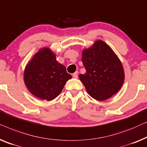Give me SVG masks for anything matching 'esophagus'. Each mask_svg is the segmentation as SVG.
Listing matches in <instances>:
<instances>
[{"mask_svg":"<svg viewBox=\"0 0 147 147\" xmlns=\"http://www.w3.org/2000/svg\"><path fill=\"white\" fill-rule=\"evenodd\" d=\"M73 76L74 78H78V71H76L75 73H73Z\"/></svg>","mask_w":147,"mask_h":147,"instance_id":"34e87169","label":"esophagus"}]
</instances>
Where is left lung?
Segmentation results:
<instances>
[{"label": "left lung", "mask_w": 147, "mask_h": 147, "mask_svg": "<svg viewBox=\"0 0 147 147\" xmlns=\"http://www.w3.org/2000/svg\"><path fill=\"white\" fill-rule=\"evenodd\" d=\"M86 73L78 76L90 96L105 100L119 91L125 79L122 64L110 47L98 40L82 52Z\"/></svg>", "instance_id": "left-lung-1"}]
</instances>
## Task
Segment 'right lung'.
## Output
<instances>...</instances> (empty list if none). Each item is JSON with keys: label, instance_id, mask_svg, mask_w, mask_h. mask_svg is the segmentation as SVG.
<instances>
[{"label": "right lung", "instance_id": "1", "mask_svg": "<svg viewBox=\"0 0 147 147\" xmlns=\"http://www.w3.org/2000/svg\"><path fill=\"white\" fill-rule=\"evenodd\" d=\"M72 76L65 66L58 63L49 48L39 51L26 66L24 79L26 87L35 96L51 100L61 93Z\"/></svg>", "mask_w": 147, "mask_h": 147}]
</instances>
